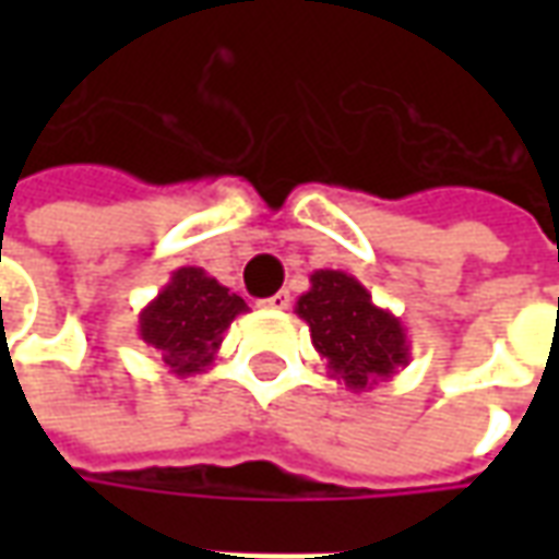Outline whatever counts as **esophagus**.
<instances>
[{
    "instance_id": "34e87169",
    "label": "esophagus",
    "mask_w": 559,
    "mask_h": 559,
    "mask_svg": "<svg viewBox=\"0 0 559 559\" xmlns=\"http://www.w3.org/2000/svg\"><path fill=\"white\" fill-rule=\"evenodd\" d=\"M263 308H272V311H284V308H290V293L281 290L275 293V296H269V299H263Z\"/></svg>"
}]
</instances>
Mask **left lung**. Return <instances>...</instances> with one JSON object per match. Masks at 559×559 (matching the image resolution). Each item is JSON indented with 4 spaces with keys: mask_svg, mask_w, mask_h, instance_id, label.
Wrapping results in <instances>:
<instances>
[{
    "mask_svg": "<svg viewBox=\"0 0 559 559\" xmlns=\"http://www.w3.org/2000/svg\"><path fill=\"white\" fill-rule=\"evenodd\" d=\"M296 314L311 329L329 377L350 392H371L411 362L401 317L374 305L362 281L341 269H317L311 287L296 299Z\"/></svg>",
    "mask_w": 559,
    "mask_h": 559,
    "instance_id": "1",
    "label": "left lung"
}]
</instances>
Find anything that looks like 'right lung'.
I'll return each mask as SVG.
<instances>
[{"mask_svg":"<svg viewBox=\"0 0 559 559\" xmlns=\"http://www.w3.org/2000/svg\"><path fill=\"white\" fill-rule=\"evenodd\" d=\"M245 311L242 296L200 266H182L140 311L138 335L158 353L170 374H203L218 356L224 332Z\"/></svg>","mask_w":559,"mask_h":559,"instance_id":"obj_1","label":"right lung"}]
</instances>
